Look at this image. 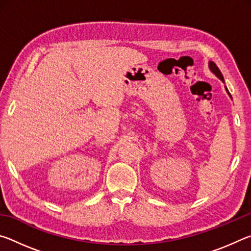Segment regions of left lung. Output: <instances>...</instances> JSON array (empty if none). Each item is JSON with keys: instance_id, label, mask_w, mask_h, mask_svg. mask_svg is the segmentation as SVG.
Segmentation results:
<instances>
[{"instance_id": "8db88e82", "label": "left lung", "mask_w": 251, "mask_h": 251, "mask_svg": "<svg viewBox=\"0 0 251 251\" xmlns=\"http://www.w3.org/2000/svg\"><path fill=\"white\" fill-rule=\"evenodd\" d=\"M209 69H210V71L212 72V73H214L216 76H217V77L220 79V80H223V82L225 83V80H224V76H223V74H222V72L219 71V69H218V66L215 64L214 62H209ZM225 88H226V91H227V93H228V95L231 97V95H230V93H229V91L227 90V87L225 86Z\"/></svg>"}]
</instances>
